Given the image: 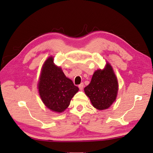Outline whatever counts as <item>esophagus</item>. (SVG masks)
<instances>
[{
  "label": "esophagus",
  "instance_id": "1",
  "mask_svg": "<svg viewBox=\"0 0 153 153\" xmlns=\"http://www.w3.org/2000/svg\"><path fill=\"white\" fill-rule=\"evenodd\" d=\"M84 83L83 82H82V83H81L79 85V88L80 89V90H82V89L84 88Z\"/></svg>",
  "mask_w": 153,
  "mask_h": 153
}]
</instances>
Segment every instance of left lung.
<instances>
[{"instance_id":"obj_1","label":"left lung","mask_w":153,"mask_h":153,"mask_svg":"<svg viewBox=\"0 0 153 153\" xmlns=\"http://www.w3.org/2000/svg\"><path fill=\"white\" fill-rule=\"evenodd\" d=\"M93 106L98 110L107 109L116 100L118 91L117 77L109 63L104 69H98L90 83L84 89Z\"/></svg>"}]
</instances>
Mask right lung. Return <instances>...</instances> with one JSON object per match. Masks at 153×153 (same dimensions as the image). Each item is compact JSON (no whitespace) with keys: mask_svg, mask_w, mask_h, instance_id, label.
Returning a JSON list of instances; mask_svg holds the SVG:
<instances>
[{"mask_svg":"<svg viewBox=\"0 0 153 153\" xmlns=\"http://www.w3.org/2000/svg\"><path fill=\"white\" fill-rule=\"evenodd\" d=\"M39 95L49 109L62 112L70 105L72 97L79 91L72 80L64 74L61 67L49 57L44 62L38 82Z\"/></svg>","mask_w":153,"mask_h":153,"instance_id":"obj_1","label":"right lung"}]
</instances>
